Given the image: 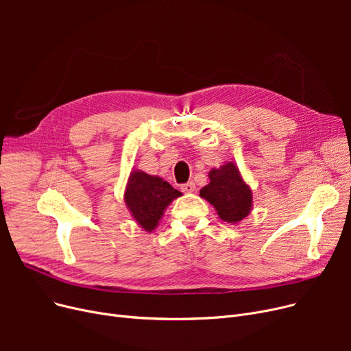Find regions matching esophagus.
Wrapping results in <instances>:
<instances>
[{"mask_svg": "<svg viewBox=\"0 0 351 351\" xmlns=\"http://www.w3.org/2000/svg\"><path fill=\"white\" fill-rule=\"evenodd\" d=\"M180 189H182V192H185V193H193L196 186H195L193 182H188V183H185V185H182Z\"/></svg>", "mask_w": 351, "mask_h": 351, "instance_id": "esophagus-1", "label": "esophagus"}]
</instances>
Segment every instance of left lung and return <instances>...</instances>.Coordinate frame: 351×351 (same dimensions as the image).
I'll return each instance as SVG.
<instances>
[{
  "label": "left lung",
  "mask_w": 351,
  "mask_h": 351,
  "mask_svg": "<svg viewBox=\"0 0 351 351\" xmlns=\"http://www.w3.org/2000/svg\"><path fill=\"white\" fill-rule=\"evenodd\" d=\"M210 182L200 189V197L208 200L223 222L236 225L252 212V189L233 162L209 172Z\"/></svg>",
  "instance_id": "obj_1"
}]
</instances>
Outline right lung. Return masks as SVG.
Masks as SVG:
<instances>
[{
    "instance_id": "obj_1",
    "label": "right lung",
    "mask_w": 351,
    "mask_h": 351,
    "mask_svg": "<svg viewBox=\"0 0 351 351\" xmlns=\"http://www.w3.org/2000/svg\"><path fill=\"white\" fill-rule=\"evenodd\" d=\"M182 196L168 182L159 176L134 169L128 178L123 199L135 222L146 232L156 229L163 212L173 199Z\"/></svg>"
}]
</instances>
